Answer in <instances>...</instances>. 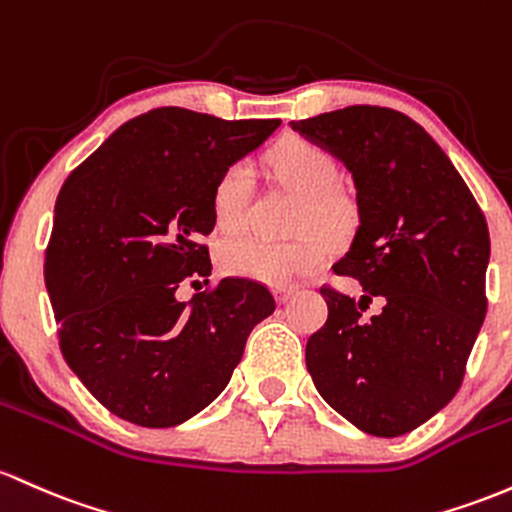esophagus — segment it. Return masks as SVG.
Masks as SVG:
<instances>
[{"label":"esophagus","mask_w":512,"mask_h":512,"mask_svg":"<svg viewBox=\"0 0 512 512\" xmlns=\"http://www.w3.org/2000/svg\"><path fill=\"white\" fill-rule=\"evenodd\" d=\"M294 294H296V286H274V296H277L279 303H286Z\"/></svg>","instance_id":"esophagus-1"}]
</instances>
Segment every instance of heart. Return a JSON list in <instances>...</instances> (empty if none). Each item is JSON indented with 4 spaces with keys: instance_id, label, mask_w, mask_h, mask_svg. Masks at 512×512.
Instances as JSON below:
<instances>
[{
    "instance_id": "1",
    "label": "heart",
    "mask_w": 512,
    "mask_h": 512,
    "mask_svg": "<svg viewBox=\"0 0 512 512\" xmlns=\"http://www.w3.org/2000/svg\"><path fill=\"white\" fill-rule=\"evenodd\" d=\"M267 165L282 187L301 194L296 230H325L333 238L347 233L352 223V201L335 184L338 162L306 138H284L269 150ZM252 201V170L243 160L233 162L218 177L211 196L213 221L226 233L247 223ZM328 257L323 235L306 233L294 240H267L257 235L230 238L218 250V262L226 274L252 282L284 286L313 272Z\"/></svg>"
}]
</instances>
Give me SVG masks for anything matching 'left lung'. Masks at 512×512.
<instances>
[{
  "label": "left lung",
  "mask_w": 512,
  "mask_h": 512,
  "mask_svg": "<svg viewBox=\"0 0 512 512\" xmlns=\"http://www.w3.org/2000/svg\"><path fill=\"white\" fill-rule=\"evenodd\" d=\"M345 162L359 226L333 267L362 299L320 286L328 320L308 338L320 396L359 430L411 432L447 406L486 318V216L445 150L411 116L347 106L291 123ZM379 300L382 311L364 319Z\"/></svg>",
  "instance_id": "obj_1"
}]
</instances>
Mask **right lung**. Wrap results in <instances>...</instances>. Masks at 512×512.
I'll return each mask as SVG.
<instances>
[{
  "label": "right lung",
  "instance_id": "right-lung-1",
  "mask_svg": "<svg viewBox=\"0 0 512 512\" xmlns=\"http://www.w3.org/2000/svg\"><path fill=\"white\" fill-rule=\"evenodd\" d=\"M277 126L162 106L123 123L65 179L46 286L60 352L106 411L143 428L204 411L277 306L245 277L177 299L179 286L209 282L218 177Z\"/></svg>",
  "mask_w": 512,
  "mask_h": 512
}]
</instances>
